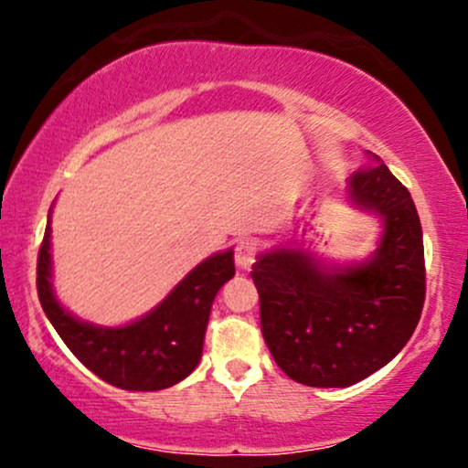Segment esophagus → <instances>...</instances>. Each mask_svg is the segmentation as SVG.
Segmentation results:
<instances>
[{
  "label": "esophagus",
  "mask_w": 468,
  "mask_h": 468,
  "mask_svg": "<svg viewBox=\"0 0 468 468\" xmlns=\"http://www.w3.org/2000/svg\"><path fill=\"white\" fill-rule=\"evenodd\" d=\"M236 266L240 268V271H249L251 264L255 261V242L251 240H240L239 245H236Z\"/></svg>",
  "instance_id": "esophagus-1"
}]
</instances>
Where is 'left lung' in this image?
Wrapping results in <instances>:
<instances>
[{
    "mask_svg": "<svg viewBox=\"0 0 468 468\" xmlns=\"http://www.w3.org/2000/svg\"><path fill=\"white\" fill-rule=\"evenodd\" d=\"M347 194L383 223L373 258L325 268L300 249H272L251 271L274 362L311 388H347L386 367L411 338L426 298L421 226L405 185L368 153Z\"/></svg>",
    "mask_w": 468,
    "mask_h": 468,
    "instance_id": "8db88e82",
    "label": "left lung"
}]
</instances>
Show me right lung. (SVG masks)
I'll use <instances>...</instances> for the list:
<instances>
[{"label":"right lung","instance_id":"obj_1","mask_svg":"<svg viewBox=\"0 0 468 468\" xmlns=\"http://www.w3.org/2000/svg\"><path fill=\"white\" fill-rule=\"evenodd\" d=\"M53 208V207H50ZM50 210L37 253V298L69 351L101 381L132 392H155L194 373L202 357L210 306L234 277V251L197 264L151 313L121 328L80 322L63 309L50 285Z\"/></svg>","mask_w":468,"mask_h":468}]
</instances>
